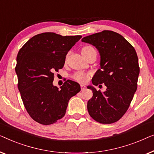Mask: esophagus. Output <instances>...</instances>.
Returning <instances> with one entry per match:
<instances>
[{"instance_id": "esophagus-1", "label": "esophagus", "mask_w": 154, "mask_h": 154, "mask_svg": "<svg viewBox=\"0 0 154 154\" xmlns=\"http://www.w3.org/2000/svg\"><path fill=\"white\" fill-rule=\"evenodd\" d=\"M81 89L82 90H84L86 88V86H85V85H84V84H81Z\"/></svg>"}]
</instances>
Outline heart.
Instances as JSON below:
<instances>
[{"label": "heart", "instance_id": "b5f03b06", "mask_svg": "<svg viewBox=\"0 0 154 154\" xmlns=\"http://www.w3.org/2000/svg\"><path fill=\"white\" fill-rule=\"evenodd\" d=\"M88 49H94L93 47L90 46H86L84 47L83 49H82V51L84 50H88ZM90 73L83 72V71H79V72H75L74 75H73V79L76 80V81L81 82V83H85L89 79L90 77Z\"/></svg>", "mask_w": 154, "mask_h": 154}]
</instances>
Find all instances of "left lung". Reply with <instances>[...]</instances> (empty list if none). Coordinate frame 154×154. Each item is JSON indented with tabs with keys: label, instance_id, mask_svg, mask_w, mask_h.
Wrapping results in <instances>:
<instances>
[{
	"label": "left lung",
	"instance_id": "obj_1",
	"mask_svg": "<svg viewBox=\"0 0 154 154\" xmlns=\"http://www.w3.org/2000/svg\"><path fill=\"white\" fill-rule=\"evenodd\" d=\"M82 41L96 47L100 55V68L93 77V84H105L107 87L102 93L88 86L93 91L87 103L88 114L100 123L116 122L128 109L137 90L140 67L135 49L122 35L112 31L84 37Z\"/></svg>",
	"mask_w": 154,
	"mask_h": 154
}]
</instances>
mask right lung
Here are the masks:
<instances>
[{"label":"right lung","mask_w":154,"mask_h":154,"mask_svg":"<svg viewBox=\"0 0 154 154\" xmlns=\"http://www.w3.org/2000/svg\"><path fill=\"white\" fill-rule=\"evenodd\" d=\"M81 38L42 33L30 39L18 52V88L26 109L36 122L50 125L63 117L70 99L81 90L72 80L65 82L60 89L53 85L54 72L63 68L67 54Z\"/></svg>","instance_id":"obj_1"}]
</instances>
